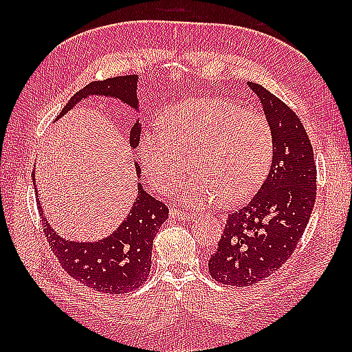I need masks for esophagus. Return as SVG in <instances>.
Returning a JSON list of instances; mask_svg holds the SVG:
<instances>
[{"mask_svg": "<svg viewBox=\"0 0 352 352\" xmlns=\"http://www.w3.org/2000/svg\"><path fill=\"white\" fill-rule=\"evenodd\" d=\"M169 216L172 219H183V221H190L193 218L192 213L184 212V210H177V208H172L169 212Z\"/></svg>", "mask_w": 352, "mask_h": 352, "instance_id": "34e87169", "label": "esophagus"}]
</instances>
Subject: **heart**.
<instances>
[{
    "instance_id": "heart-1",
    "label": "heart",
    "mask_w": 352,
    "mask_h": 352,
    "mask_svg": "<svg viewBox=\"0 0 352 352\" xmlns=\"http://www.w3.org/2000/svg\"><path fill=\"white\" fill-rule=\"evenodd\" d=\"M163 130L146 131L139 154L146 175L160 192L180 183L189 162L192 175L182 199L203 207L216 199L236 204L265 180L274 138L267 119L223 98L175 104L162 118Z\"/></svg>"
}]
</instances>
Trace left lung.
<instances>
[{
    "mask_svg": "<svg viewBox=\"0 0 352 352\" xmlns=\"http://www.w3.org/2000/svg\"><path fill=\"white\" fill-rule=\"evenodd\" d=\"M271 124L274 149L266 180L248 203L228 213L208 274L246 287L278 271L294 254L316 201V163L301 119L287 104L248 81Z\"/></svg>",
    "mask_w": 352,
    "mask_h": 352,
    "instance_id": "8db88e82",
    "label": "left lung"
}]
</instances>
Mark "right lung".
<instances>
[{
    "label": "right lung",
    "instance_id": "add662e5",
    "mask_svg": "<svg viewBox=\"0 0 352 352\" xmlns=\"http://www.w3.org/2000/svg\"><path fill=\"white\" fill-rule=\"evenodd\" d=\"M138 76L113 77L102 81H92L72 96L60 111L62 118L77 102L91 95H102L118 98L138 110ZM142 126L134 122L130 131V145L136 148L140 140ZM136 163V162H134ZM138 177L140 168L136 163ZM33 184L34 172H33ZM138 198L134 201L126 219L106 239L98 242H72L65 241L51 228L42 212L39 198H36L39 208L45 237L52 252L60 261L62 267L72 278L101 294L121 295L140 287L151 269L153 241L162 223L169 218V210L162 201L142 189L138 184ZM37 195V190H36Z\"/></svg>",
    "mask_w": 352,
    "mask_h": 352
}]
</instances>
